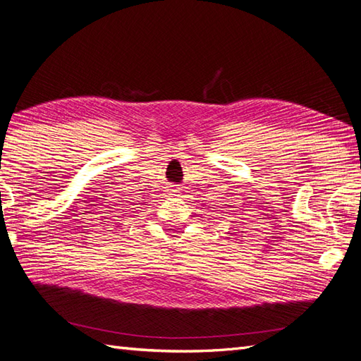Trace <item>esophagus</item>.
<instances>
[{"mask_svg": "<svg viewBox=\"0 0 361 361\" xmlns=\"http://www.w3.org/2000/svg\"><path fill=\"white\" fill-rule=\"evenodd\" d=\"M171 195L172 197H178V190L177 189H171Z\"/></svg>", "mask_w": 361, "mask_h": 361, "instance_id": "obj_1", "label": "esophagus"}]
</instances>
